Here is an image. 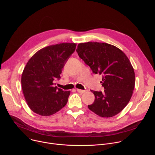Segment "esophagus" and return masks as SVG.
Listing matches in <instances>:
<instances>
[{
  "label": "esophagus",
  "instance_id": "34e87169",
  "mask_svg": "<svg viewBox=\"0 0 155 155\" xmlns=\"http://www.w3.org/2000/svg\"><path fill=\"white\" fill-rule=\"evenodd\" d=\"M77 91L78 93H79L80 94H83L86 91L85 90H80V89H77Z\"/></svg>",
  "mask_w": 155,
  "mask_h": 155
}]
</instances>
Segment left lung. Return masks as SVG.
<instances>
[{
    "mask_svg": "<svg viewBox=\"0 0 155 155\" xmlns=\"http://www.w3.org/2000/svg\"><path fill=\"white\" fill-rule=\"evenodd\" d=\"M76 51L93 73L102 77L104 90H91L95 99L88 108L101 117L117 115L129 102L135 86V74L129 59L119 48L106 43H80Z\"/></svg>",
    "mask_w": 155,
    "mask_h": 155,
    "instance_id": "left-lung-1",
    "label": "left lung"
}]
</instances>
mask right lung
I'll return each mask as SVG.
<instances>
[{
	"instance_id": "right-lung-1",
	"label": "right lung",
	"mask_w": 155,
	"mask_h": 155,
	"mask_svg": "<svg viewBox=\"0 0 155 155\" xmlns=\"http://www.w3.org/2000/svg\"><path fill=\"white\" fill-rule=\"evenodd\" d=\"M75 43H62L43 48L28 62L21 77L23 92L29 108L41 116H50L67 104L71 92L54 86Z\"/></svg>"
}]
</instances>
